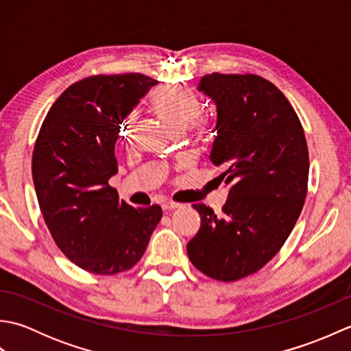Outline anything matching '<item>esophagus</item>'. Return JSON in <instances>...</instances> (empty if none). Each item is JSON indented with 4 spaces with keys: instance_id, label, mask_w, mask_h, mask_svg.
Segmentation results:
<instances>
[{
    "instance_id": "1",
    "label": "esophagus",
    "mask_w": 351,
    "mask_h": 351,
    "mask_svg": "<svg viewBox=\"0 0 351 351\" xmlns=\"http://www.w3.org/2000/svg\"><path fill=\"white\" fill-rule=\"evenodd\" d=\"M182 204H178V202H173V200H167V202L162 204V210H176V208H181Z\"/></svg>"
}]
</instances>
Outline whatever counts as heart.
<instances>
[{"label": "heart", "instance_id": "heart-1", "mask_svg": "<svg viewBox=\"0 0 351 351\" xmlns=\"http://www.w3.org/2000/svg\"><path fill=\"white\" fill-rule=\"evenodd\" d=\"M152 107L161 121L173 132H184L199 114L200 104L195 93L184 87H162L152 95ZM195 121V120H194ZM195 136H202L210 130V122L197 119L191 126ZM128 136V134H125Z\"/></svg>", "mask_w": 351, "mask_h": 351}]
</instances>
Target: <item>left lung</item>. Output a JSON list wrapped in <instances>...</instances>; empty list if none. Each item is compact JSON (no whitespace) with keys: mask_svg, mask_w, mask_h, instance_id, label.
Listing matches in <instances>:
<instances>
[{"mask_svg":"<svg viewBox=\"0 0 351 351\" xmlns=\"http://www.w3.org/2000/svg\"><path fill=\"white\" fill-rule=\"evenodd\" d=\"M197 88L217 108L210 158L230 190L219 215L193 205L200 229L187 253L199 271L234 282L261 270L293 230L308 191V145L293 106L263 77L214 72Z\"/></svg>","mask_w":351,"mask_h":351,"instance_id":"8db88e82","label":"left lung"}]
</instances>
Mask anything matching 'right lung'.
Wrapping results in <instances>:
<instances>
[{"mask_svg": "<svg viewBox=\"0 0 351 351\" xmlns=\"http://www.w3.org/2000/svg\"><path fill=\"white\" fill-rule=\"evenodd\" d=\"M156 83L143 73L77 81L40 126L32 171L43 220L64 256L86 271L130 270L162 217L160 205L134 208L108 184L121 125Z\"/></svg>", "mask_w": 351, "mask_h": 351, "instance_id": "1", "label": "right lung"}]
</instances>
